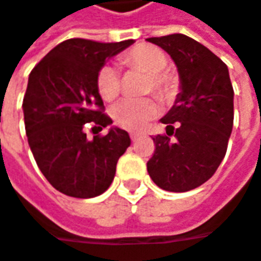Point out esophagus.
<instances>
[{"mask_svg":"<svg viewBox=\"0 0 261 261\" xmlns=\"http://www.w3.org/2000/svg\"><path fill=\"white\" fill-rule=\"evenodd\" d=\"M130 139L133 142H136V140L139 139V134H137V133H130Z\"/></svg>","mask_w":261,"mask_h":261,"instance_id":"esophagus-1","label":"esophagus"}]
</instances>
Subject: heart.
<instances>
[{"label": "heart", "instance_id": "obj_1", "mask_svg": "<svg viewBox=\"0 0 261 261\" xmlns=\"http://www.w3.org/2000/svg\"><path fill=\"white\" fill-rule=\"evenodd\" d=\"M121 63L127 68L149 72L147 91L155 90L161 97H168L176 87V76L165 68L168 63L167 54L156 45L137 44L121 56ZM96 85L101 99L106 101L115 100L121 93V78L118 70L111 65L101 66L97 72ZM158 101L153 97L125 99L114 106L112 118L121 128L139 131L158 115Z\"/></svg>", "mask_w": 261, "mask_h": 261}]
</instances>
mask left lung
I'll list each match as a JSON object with an SVG mask.
<instances>
[{
	"label": "left lung",
	"instance_id": "obj_1",
	"mask_svg": "<svg viewBox=\"0 0 261 261\" xmlns=\"http://www.w3.org/2000/svg\"><path fill=\"white\" fill-rule=\"evenodd\" d=\"M174 60L181 91L161 119L147 173L168 192H188L211 178L223 161L233 127V87L226 63L183 34L147 38Z\"/></svg>",
	"mask_w": 261,
	"mask_h": 261
}]
</instances>
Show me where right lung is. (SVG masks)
Instances as JSON below:
<instances>
[{"label":"right lung","mask_w":261,"mask_h":261,"mask_svg":"<svg viewBox=\"0 0 261 261\" xmlns=\"http://www.w3.org/2000/svg\"><path fill=\"white\" fill-rule=\"evenodd\" d=\"M134 41L97 42L70 38L56 45L31 70L23 97L24 130L41 173L59 192L94 198L106 191L116 162L127 150L128 133L111 128L87 139L84 128L112 124L96 85L106 59Z\"/></svg>","instance_id":"add662e5"}]
</instances>
